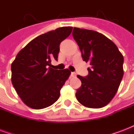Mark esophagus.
Listing matches in <instances>:
<instances>
[{"label": "esophagus", "instance_id": "1", "mask_svg": "<svg viewBox=\"0 0 134 134\" xmlns=\"http://www.w3.org/2000/svg\"><path fill=\"white\" fill-rule=\"evenodd\" d=\"M76 74L74 73V72H71V77H76Z\"/></svg>", "mask_w": 134, "mask_h": 134}]
</instances>
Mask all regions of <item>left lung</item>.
<instances>
[{
  "instance_id": "1",
  "label": "left lung",
  "mask_w": 134,
  "mask_h": 134,
  "mask_svg": "<svg viewBox=\"0 0 134 134\" xmlns=\"http://www.w3.org/2000/svg\"><path fill=\"white\" fill-rule=\"evenodd\" d=\"M72 35L83 60L90 65L87 76H77L81 86L76 90V97L86 107L102 108L113 99L120 85L123 55L112 41L99 32L74 28Z\"/></svg>"
}]
</instances>
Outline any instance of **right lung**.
Here are the masks:
<instances>
[{"label":"right lung","mask_w":134,"mask_h":134,"mask_svg":"<svg viewBox=\"0 0 134 134\" xmlns=\"http://www.w3.org/2000/svg\"><path fill=\"white\" fill-rule=\"evenodd\" d=\"M72 27L57 28L37 37L20 51L11 65L12 83L24 104L33 109L51 106L70 76L68 69L51 67L58 60L60 44L72 31Z\"/></svg>","instance_id":"add662e5"}]
</instances>
